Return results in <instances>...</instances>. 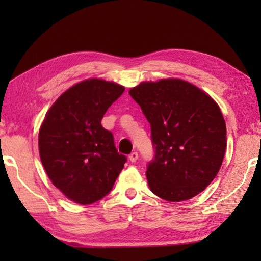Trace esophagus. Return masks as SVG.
<instances>
[{
	"label": "esophagus",
	"instance_id": "34e87169",
	"mask_svg": "<svg viewBox=\"0 0 261 261\" xmlns=\"http://www.w3.org/2000/svg\"><path fill=\"white\" fill-rule=\"evenodd\" d=\"M129 160L131 162H136L137 160H138V153L137 152H132L130 155H129Z\"/></svg>",
	"mask_w": 261,
	"mask_h": 261
}]
</instances>
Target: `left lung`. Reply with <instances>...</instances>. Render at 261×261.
I'll return each instance as SVG.
<instances>
[{
  "instance_id": "8db88e82",
  "label": "left lung",
  "mask_w": 261,
  "mask_h": 261,
  "mask_svg": "<svg viewBox=\"0 0 261 261\" xmlns=\"http://www.w3.org/2000/svg\"><path fill=\"white\" fill-rule=\"evenodd\" d=\"M129 94L151 124L155 152L146 170L151 191L171 202L204 191L219 173L227 147L218 103L182 79L144 82Z\"/></svg>"
}]
</instances>
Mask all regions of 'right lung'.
Wrapping results in <instances>:
<instances>
[{
  "mask_svg": "<svg viewBox=\"0 0 261 261\" xmlns=\"http://www.w3.org/2000/svg\"><path fill=\"white\" fill-rule=\"evenodd\" d=\"M125 88L87 79L65 91L48 110L39 131L42 166L70 200L90 205L112 191L126 162L114 136L101 125L107 109Z\"/></svg>",
  "mask_w": 261,
  "mask_h": 261,
  "instance_id": "add662e5",
  "label": "right lung"
}]
</instances>
